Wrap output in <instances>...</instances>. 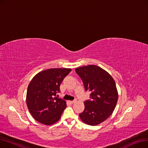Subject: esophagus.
Instances as JSON below:
<instances>
[{
  "label": "esophagus",
  "instance_id": "esophagus-1",
  "mask_svg": "<svg viewBox=\"0 0 148 148\" xmlns=\"http://www.w3.org/2000/svg\"><path fill=\"white\" fill-rule=\"evenodd\" d=\"M76 102V100H73V101H69V103H71V104H73L74 103Z\"/></svg>",
  "mask_w": 148,
  "mask_h": 148
}]
</instances>
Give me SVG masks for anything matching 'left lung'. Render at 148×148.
Returning a JSON list of instances; mask_svg holds the SVG:
<instances>
[{
  "label": "left lung",
  "mask_w": 148,
  "mask_h": 148,
  "mask_svg": "<svg viewBox=\"0 0 148 148\" xmlns=\"http://www.w3.org/2000/svg\"><path fill=\"white\" fill-rule=\"evenodd\" d=\"M83 81L84 89L91 92L90 99L84 102V110L79 114L82 121L90 125H97L112 114L118 101V94L113 77L96 65L75 69Z\"/></svg>",
  "instance_id": "8db88e82"
}]
</instances>
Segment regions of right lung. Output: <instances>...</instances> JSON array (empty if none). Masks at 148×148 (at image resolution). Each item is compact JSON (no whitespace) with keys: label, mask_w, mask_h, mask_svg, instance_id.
Returning a JSON list of instances; mask_svg holds the SVG:
<instances>
[{"label":"right lung","mask_w":148,"mask_h":148,"mask_svg":"<svg viewBox=\"0 0 148 148\" xmlns=\"http://www.w3.org/2000/svg\"><path fill=\"white\" fill-rule=\"evenodd\" d=\"M71 71L70 68H51L38 73L30 82L26 104L33 118L44 125L58 122L66 107L58 97L60 85Z\"/></svg>","instance_id":"add662e5"}]
</instances>
